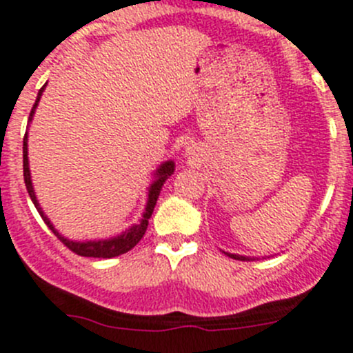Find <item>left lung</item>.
I'll list each match as a JSON object with an SVG mask.
<instances>
[{
	"mask_svg": "<svg viewBox=\"0 0 353 353\" xmlns=\"http://www.w3.org/2000/svg\"><path fill=\"white\" fill-rule=\"evenodd\" d=\"M226 254H228V252H226ZM228 256L233 259H239V261H249V259H251V261H254L252 258H245V256H239V254H228Z\"/></svg>",
	"mask_w": 353,
	"mask_h": 353,
	"instance_id": "left-lung-1",
	"label": "left lung"
}]
</instances>
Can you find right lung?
Returning a JSON list of instances; mask_svg holds the SVG:
<instances>
[{
	"mask_svg": "<svg viewBox=\"0 0 353 353\" xmlns=\"http://www.w3.org/2000/svg\"><path fill=\"white\" fill-rule=\"evenodd\" d=\"M45 87H47V85H43L41 90L38 92V97H36V102L32 104V110H31V113H29V121H31L32 113H34L36 106H38L39 97H41V92ZM22 153H24L22 157H24L26 188H28L29 196H31L32 203H34V207L38 209L39 216H41V219L45 221V225H47L48 228L54 232V235L57 236V239L61 240L65 247H68L69 251H72L74 254H78V256H85V258H114V256L125 254V252L130 251L132 247L137 245V242H139V240L144 236V233H146L148 219H150L151 214H153L154 205H157L158 195H160L161 186H163V183L169 179L170 174L174 172V161H165V163H163V165L157 170V181H154L150 188V196H148L146 212L143 214V219H141L139 225H134L130 230H127L123 235L114 236V239H110V240H97V242H72V240H68V239H64L62 235H59V232L54 228V226H52V223L48 221V217L43 214L41 207H39L38 200H36L34 190H32V183H31V174H29V163H28V132H26V136H24V148H22Z\"/></svg>",
	"mask_w": 353,
	"mask_h": 353,
	"instance_id": "add662e5",
	"label": "right lung"
}]
</instances>
